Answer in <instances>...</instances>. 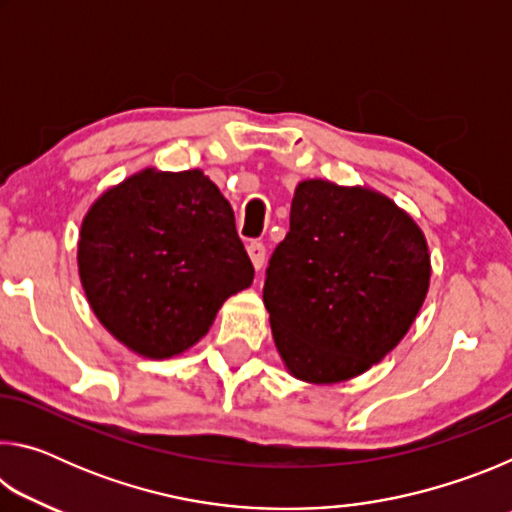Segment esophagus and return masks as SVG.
Returning <instances> with one entry per match:
<instances>
[{"label":"esophagus","mask_w":512,"mask_h":512,"mask_svg":"<svg viewBox=\"0 0 512 512\" xmlns=\"http://www.w3.org/2000/svg\"><path fill=\"white\" fill-rule=\"evenodd\" d=\"M248 255H250V262H253V266H255V271H262L266 264V248L262 241H250Z\"/></svg>","instance_id":"1"}]
</instances>
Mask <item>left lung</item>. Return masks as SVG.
<instances>
[{
	"instance_id": "8db88e82",
	"label": "left lung",
	"mask_w": 512,
	"mask_h": 512,
	"mask_svg": "<svg viewBox=\"0 0 512 512\" xmlns=\"http://www.w3.org/2000/svg\"><path fill=\"white\" fill-rule=\"evenodd\" d=\"M429 277L424 232L391 198L359 185L302 180L264 282L284 366L307 384L366 372L409 332Z\"/></svg>"
}]
</instances>
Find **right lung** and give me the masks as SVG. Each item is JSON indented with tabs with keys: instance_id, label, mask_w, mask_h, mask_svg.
<instances>
[{
	"instance_id": "obj_1",
	"label": "right lung",
	"mask_w": 512,
	"mask_h": 512,
	"mask_svg": "<svg viewBox=\"0 0 512 512\" xmlns=\"http://www.w3.org/2000/svg\"><path fill=\"white\" fill-rule=\"evenodd\" d=\"M79 275L94 316L146 359H169L210 332L255 268L235 212L201 169H142L83 216Z\"/></svg>"
}]
</instances>
